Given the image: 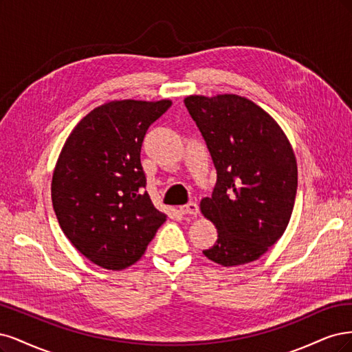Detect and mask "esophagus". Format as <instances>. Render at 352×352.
<instances>
[{
  "instance_id": "34e87169",
  "label": "esophagus",
  "mask_w": 352,
  "mask_h": 352,
  "mask_svg": "<svg viewBox=\"0 0 352 352\" xmlns=\"http://www.w3.org/2000/svg\"><path fill=\"white\" fill-rule=\"evenodd\" d=\"M179 212L183 214H192V217H196V214L199 213V206L196 205L195 201H190V203H187V205L181 206Z\"/></svg>"
}]
</instances>
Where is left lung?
<instances>
[{
	"instance_id": "left-lung-1",
	"label": "left lung",
	"mask_w": 352,
	"mask_h": 352,
	"mask_svg": "<svg viewBox=\"0 0 352 352\" xmlns=\"http://www.w3.org/2000/svg\"><path fill=\"white\" fill-rule=\"evenodd\" d=\"M184 104L217 168L200 210L218 230L203 250L225 267L252 263L285 232L297 195L296 153L279 124L240 95H190Z\"/></svg>"
}]
</instances>
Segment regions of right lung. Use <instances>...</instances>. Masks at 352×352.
<instances>
[{
  "label": "right lung",
  "mask_w": 352,
  "mask_h": 352,
  "mask_svg": "<svg viewBox=\"0 0 352 352\" xmlns=\"http://www.w3.org/2000/svg\"><path fill=\"white\" fill-rule=\"evenodd\" d=\"M173 100H107L85 116L56 160L51 197L56 219L87 260L108 270L139 262L166 221L144 191L140 149Z\"/></svg>",
  "instance_id": "add662e5"
}]
</instances>
